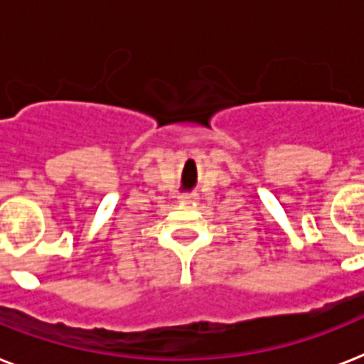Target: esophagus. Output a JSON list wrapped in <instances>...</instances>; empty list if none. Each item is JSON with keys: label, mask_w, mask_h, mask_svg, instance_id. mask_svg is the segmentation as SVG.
<instances>
[{"label": "esophagus", "mask_w": 364, "mask_h": 364, "mask_svg": "<svg viewBox=\"0 0 364 364\" xmlns=\"http://www.w3.org/2000/svg\"><path fill=\"white\" fill-rule=\"evenodd\" d=\"M196 192H185V194L179 196V200H181V202H196Z\"/></svg>", "instance_id": "esophagus-1"}]
</instances>
